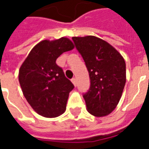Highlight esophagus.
<instances>
[{
  "instance_id": "34e87169",
  "label": "esophagus",
  "mask_w": 149,
  "mask_h": 149,
  "mask_svg": "<svg viewBox=\"0 0 149 149\" xmlns=\"http://www.w3.org/2000/svg\"><path fill=\"white\" fill-rule=\"evenodd\" d=\"M72 84H74V86H77V79L76 78H72Z\"/></svg>"
}]
</instances>
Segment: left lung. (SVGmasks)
Returning a JSON list of instances; mask_svg holds the SVG:
<instances>
[{
  "label": "left lung",
  "mask_w": 149,
  "mask_h": 149,
  "mask_svg": "<svg viewBox=\"0 0 149 149\" xmlns=\"http://www.w3.org/2000/svg\"><path fill=\"white\" fill-rule=\"evenodd\" d=\"M72 40L87 67L90 88L83 95L88 112L104 116L115 109L126 82V65L120 53L94 36L73 37Z\"/></svg>",
  "instance_id": "obj_1"
}]
</instances>
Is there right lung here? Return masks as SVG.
Wrapping results in <instances>:
<instances>
[{
	"instance_id": "add662e5",
	"label": "right lung",
	"mask_w": 149,
	"mask_h": 149,
	"mask_svg": "<svg viewBox=\"0 0 149 149\" xmlns=\"http://www.w3.org/2000/svg\"><path fill=\"white\" fill-rule=\"evenodd\" d=\"M74 45L66 37L45 40L31 50L19 70V82L24 97L39 115L53 118L66 109L68 95L74 85L65 77L56 61Z\"/></svg>"
}]
</instances>
